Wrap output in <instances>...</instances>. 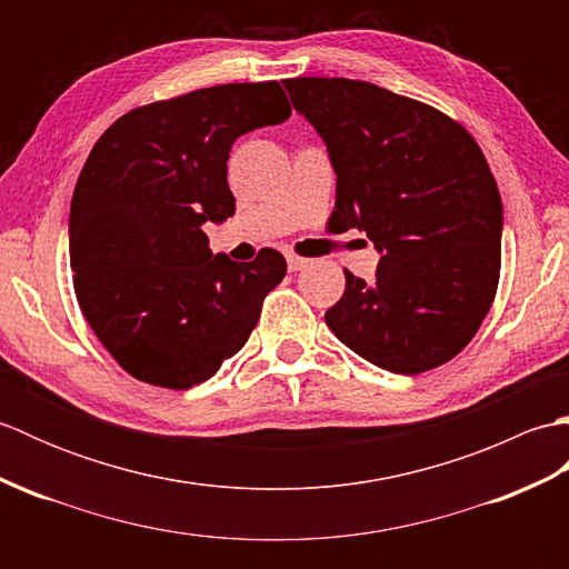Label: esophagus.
Listing matches in <instances>:
<instances>
[{"instance_id":"esophagus-1","label":"esophagus","mask_w":569,"mask_h":569,"mask_svg":"<svg viewBox=\"0 0 569 569\" xmlns=\"http://www.w3.org/2000/svg\"><path fill=\"white\" fill-rule=\"evenodd\" d=\"M286 261H288V271H303L306 266L310 263V259H303V257H296V253H288L286 257Z\"/></svg>"}]
</instances>
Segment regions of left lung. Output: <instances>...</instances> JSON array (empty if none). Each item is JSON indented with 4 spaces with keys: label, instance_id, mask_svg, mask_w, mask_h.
<instances>
[{
    "label": "left lung",
    "instance_id": "left-lung-1",
    "mask_svg": "<svg viewBox=\"0 0 569 569\" xmlns=\"http://www.w3.org/2000/svg\"><path fill=\"white\" fill-rule=\"evenodd\" d=\"M337 176L335 232L381 253L377 281L345 271L325 322L393 373L445 365L477 335L501 269L503 204L469 131L430 104L347 78L283 80Z\"/></svg>",
    "mask_w": 569,
    "mask_h": 569
}]
</instances>
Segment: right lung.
<instances>
[{
	"label": "right lung",
	"mask_w": 569,
	"mask_h": 569,
	"mask_svg": "<svg viewBox=\"0 0 569 569\" xmlns=\"http://www.w3.org/2000/svg\"><path fill=\"white\" fill-rule=\"evenodd\" d=\"M291 117L281 84L229 82L131 110L84 161L70 202V269L84 320L139 381L190 389L257 328L286 259L217 253L202 232L234 214L232 143Z\"/></svg>",
	"instance_id": "obj_1"
}]
</instances>
